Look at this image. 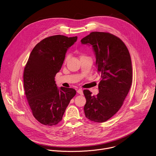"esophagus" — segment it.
<instances>
[{
	"instance_id": "34e87169",
	"label": "esophagus",
	"mask_w": 156,
	"mask_h": 156,
	"mask_svg": "<svg viewBox=\"0 0 156 156\" xmlns=\"http://www.w3.org/2000/svg\"><path fill=\"white\" fill-rule=\"evenodd\" d=\"M77 93L78 94H80V95H83V90H81V89H78V90H77Z\"/></svg>"
}]
</instances>
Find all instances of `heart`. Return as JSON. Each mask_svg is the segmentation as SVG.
Returning <instances> with one entry per match:
<instances>
[{
    "instance_id": "heart-1",
    "label": "heart",
    "mask_w": 156,
    "mask_h": 156,
    "mask_svg": "<svg viewBox=\"0 0 156 156\" xmlns=\"http://www.w3.org/2000/svg\"><path fill=\"white\" fill-rule=\"evenodd\" d=\"M69 58H70V56H69V55H66V56H65L64 59V64H66V63L67 62V61H68Z\"/></svg>"
}]
</instances>
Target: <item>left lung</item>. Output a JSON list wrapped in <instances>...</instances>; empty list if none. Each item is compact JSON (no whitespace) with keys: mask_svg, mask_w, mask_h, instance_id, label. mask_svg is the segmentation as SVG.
<instances>
[{"mask_svg":"<svg viewBox=\"0 0 156 156\" xmlns=\"http://www.w3.org/2000/svg\"><path fill=\"white\" fill-rule=\"evenodd\" d=\"M92 46L96 68L101 73L99 93L92 95L83 90L86 99V117L95 122H103L121 108L132 83V67L129 51L118 37L108 32H92L81 40Z\"/></svg>","mask_w":156,"mask_h":156,"instance_id":"8db88e82","label":"left lung"}]
</instances>
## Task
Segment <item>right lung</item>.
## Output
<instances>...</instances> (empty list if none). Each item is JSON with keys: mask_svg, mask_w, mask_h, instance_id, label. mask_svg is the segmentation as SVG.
Masks as SVG:
<instances>
[{"mask_svg": "<svg viewBox=\"0 0 156 156\" xmlns=\"http://www.w3.org/2000/svg\"><path fill=\"white\" fill-rule=\"evenodd\" d=\"M77 37L56 35L43 39L33 48L23 73L25 95L34 118L45 126L57 125L75 95L73 88L59 89L55 77L60 70L67 49Z\"/></svg>", "mask_w": 156, "mask_h": 156, "instance_id": "obj_1", "label": "right lung"}]
</instances>
